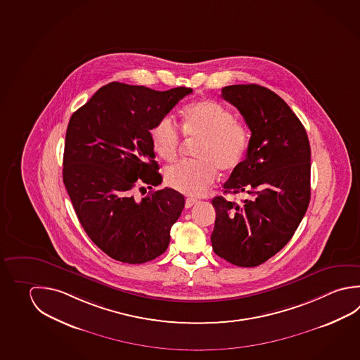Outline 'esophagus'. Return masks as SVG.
I'll return each mask as SVG.
<instances>
[{
  "mask_svg": "<svg viewBox=\"0 0 360 360\" xmlns=\"http://www.w3.org/2000/svg\"><path fill=\"white\" fill-rule=\"evenodd\" d=\"M196 202H198V200L194 199V198H188V199H186V202H185V207H186V208H191Z\"/></svg>",
  "mask_w": 360,
  "mask_h": 360,
  "instance_id": "esophagus-1",
  "label": "esophagus"
}]
</instances>
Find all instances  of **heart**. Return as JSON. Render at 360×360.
Segmentation results:
<instances>
[{"mask_svg": "<svg viewBox=\"0 0 360 360\" xmlns=\"http://www.w3.org/2000/svg\"><path fill=\"white\" fill-rule=\"evenodd\" d=\"M181 128L185 137L200 141L195 161H180L165 171L166 184L186 195H202L216 181L218 170L235 171L241 165L249 147V131L235 120V115L222 104L203 100L184 109ZM153 148L160 158L171 162L176 158L183 137L170 114L157 122L150 131Z\"/></svg>", "mask_w": 360, "mask_h": 360, "instance_id": "b5f03b06", "label": "heart"}]
</instances>
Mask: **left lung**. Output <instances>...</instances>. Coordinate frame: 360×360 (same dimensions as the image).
Returning a JSON list of instances; mask_svg holds the SVG:
<instances>
[{
    "label": "left lung",
    "instance_id": "8db88e82",
    "mask_svg": "<svg viewBox=\"0 0 360 360\" xmlns=\"http://www.w3.org/2000/svg\"><path fill=\"white\" fill-rule=\"evenodd\" d=\"M222 98L241 112L251 131L245 160L223 184L246 193L242 203L213 198L210 236L217 255L252 268L279 252L295 235L311 198V147L301 120L266 87L226 86Z\"/></svg>",
    "mask_w": 360,
    "mask_h": 360
}]
</instances>
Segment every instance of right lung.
<instances>
[{
	"label": "right lung",
	"instance_id": "right-lung-1",
	"mask_svg": "<svg viewBox=\"0 0 360 360\" xmlns=\"http://www.w3.org/2000/svg\"><path fill=\"white\" fill-rule=\"evenodd\" d=\"M191 92L111 82L70 119L63 183L86 233L114 260L143 264L170 243L171 227L185 205L183 194L165 188L138 200L134 191L162 181L150 131Z\"/></svg>",
	"mask_w": 360,
	"mask_h": 360
}]
</instances>
